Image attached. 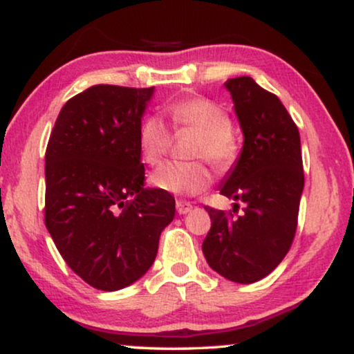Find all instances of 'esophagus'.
Wrapping results in <instances>:
<instances>
[{
	"mask_svg": "<svg viewBox=\"0 0 354 354\" xmlns=\"http://www.w3.org/2000/svg\"><path fill=\"white\" fill-rule=\"evenodd\" d=\"M191 209H192V204L187 203V201H176V210L178 214H181V216L191 212Z\"/></svg>",
	"mask_w": 354,
	"mask_h": 354,
	"instance_id": "34e87169",
	"label": "esophagus"
}]
</instances>
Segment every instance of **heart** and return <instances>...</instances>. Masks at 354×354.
Wrapping results in <instances>:
<instances>
[{
	"label": "heart",
	"mask_w": 354,
	"mask_h": 354,
	"mask_svg": "<svg viewBox=\"0 0 354 354\" xmlns=\"http://www.w3.org/2000/svg\"><path fill=\"white\" fill-rule=\"evenodd\" d=\"M174 131L198 133L191 155L205 158L217 169H229L240 153V140L230 114L205 97L174 101L167 107ZM138 149L145 163L158 165L171 147V132L160 115H147L138 125ZM151 185L176 196H196L207 189L212 173L204 162H169L151 174Z\"/></svg>",
	"instance_id": "heart-1"
}]
</instances>
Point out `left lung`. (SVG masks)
Segmentation results:
<instances>
[{
    "label": "left lung",
    "instance_id": "8db88e82",
    "mask_svg": "<svg viewBox=\"0 0 354 354\" xmlns=\"http://www.w3.org/2000/svg\"><path fill=\"white\" fill-rule=\"evenodd\" d=\"M243 132L240 158L223 180L221 194L245 204L239 212L205 207L210 230L203 252L225 279L250 284L283 261L297 229L304 189L299 129L279 97L253 78L225 83Z\"/></svg>",
    "mask_w": 354,
    "mask_h": 354
}]
</instances>
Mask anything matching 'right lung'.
Masks as SVG:
<instances>
[{
	"instance_id": "obj_1",
	"label": "right lung",
	"mask_w": 354,
	"mask_h": 354,
	"mask_svg": "<svg viewBox=\"0 0 354 354\" xmlns=\"http://www.w3.org/2000/svg\"><path fill=\"white\" fill-rule=\"evenodd\" d=\"M151 88L96 84L65 102L46 150V227L84 283L118 290L153 265L174 198L144 187L138 125Z\"/></svg>"
}]
</instances>
